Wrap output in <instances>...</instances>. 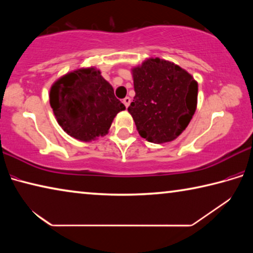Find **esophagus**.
Returning a JSON list of instances; mask_svg holds the SVG:
<instances>
[{"label":"esophagus","mask_w":253,"mask_h":253,"mask_svg":"<svg viewBox=\"0 0 253 253\" xmlns=\"http://www.w3.org/2000/svg\"><path fill=\"white\" fill-rule=\"evenodd\" d=\"M123 102H124V105L126 106V108H128V106L130 105V98H129V97L124 98V99H123Z\"/></svg>","instance_id":"obj_1"}]
</instances>
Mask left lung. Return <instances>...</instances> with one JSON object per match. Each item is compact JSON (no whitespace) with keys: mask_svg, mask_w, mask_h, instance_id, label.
<instances>
[{"mask_svg":"<svg viewBox=\"0 0 253 253\" xmlns=\"http://www.w3.org/2000/svg\"><path fill=\"white\" fill-rule=\"evenodd\" d=\"M135 97L128 107L139 135L148 142H172L196 110L198 83L186 70L160 58L131 69Z\"/></svg>","mask_w":253,"mask_h":253,"instance_id":"8db88e82","label":"left lung"}]
</instances>
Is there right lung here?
Wrapping results in <instances>:
<instances>
[{
    "label": "right lung",
    "instance_id": "1",
    "mask_svg": "<svg viewBox=\"0 0 253 253\" xmlns=\"http://www.w3.org/2000/svg\"><path fill=\"white\" fill-rule=\"evenodd\" d=\"M50 105L68 135L90 142L108 132L125 106L95 68H81L58 79L50 89Z\"/></svg>",
    "mask_w": 253,
    "mask_h": 253
}]
</instances>
